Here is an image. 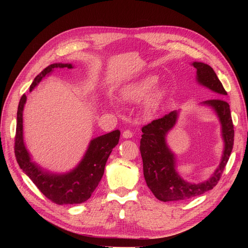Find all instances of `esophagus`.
<instances>
[{
    "instance_id": "obj_1",
    "label": "esophagus",
    "mask_w": 248,
    "mask_h": 248,
    "mask_svg": "<svg viewBox=\"0 0 248 248\" xmlns=\"http://www.w3.org/2000/svg\"><path fill=\"white\" fill-rule=\"evenodd\" d=\"M123 137H124V139H131L133 137V133L127 129V131H124L123 133Z\"/></svg>"
}]
</instances>
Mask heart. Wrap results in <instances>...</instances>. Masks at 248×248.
Returning a JSON list of instances; mask_svg holds the SVG:
<instances>
[{
    "label": "heart",
    "mask_w": 248,
    "mask_h": 248,
    "mask_svg": "<svg viewBox=\"0 0 248 248\" xmlns=\"http://www.w3.org/2000/svg\"><path fill=\"white\" fill-rule=\"evenodd\" d=\"M160 78L158 75L149 74L124 84L120 89V97L124 102L140 103V113L146 119H151L157 114L168 98V89L158 86Z\"/></svg>",
    "instance_id": "obj_1"
}]
</instances>
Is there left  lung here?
<instances>
[{
  "label": "left lung",
  "instance_id": "1",
  "mask_svg": "<svg viewBox=\"0 0 248 248\" xmlns=\"http://www.w3.org/2000/svg\"><path fill=\"white\" fill-rule=\"evenodd\" d=\"M196 68L197 82L210 89L218 97L205 100L201 104L212 108L221 124L224 149L222 158L212 176L201 183H190L176 170V155L167 144V135L175 126L179 110L155 120L142 126L140 151L144 167V177L155 197L163 202L184 201L213 189L222 175L233 149L234 129L229 104L223 99L227 93L211 66L203 62H193Z\"/></svg>",
  "mask_w": 248,
  "mask_h": 248
}]
</instances>
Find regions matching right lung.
Segmentation results:
<instances>
[{
	"instance_id": "1",
	"label": "right lung",
	"mask_w": 248,
	"mask_h": 248,
	"mask_svg": "<svg viewBox=\"0 0 248 248\" xmlns=\"http://www.w3.org/2000/svg\"><path fill=\"white\" fill-rule=\"evenodd\" d=\"M73 68L70 63H54L39 73L30 86L32 91L45 76L55 69ZM27 96L23 94L17 111L15 155L23 172L27 175L46 198L59 205L80 204L88 200L103 176L104 168L112 149L119 144V129L90 140L83 158L67 173L57 174L45 170L32 161L23 137V110Z\"/></svg>"
}]
</instances>
